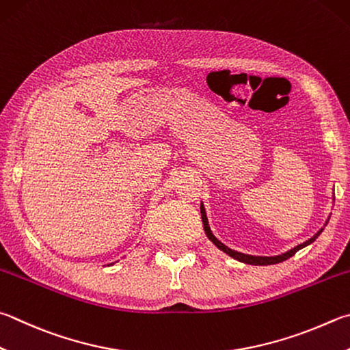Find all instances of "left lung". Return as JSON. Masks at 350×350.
Returning <instances> with one entry per match:
<instances>
[{
	"mask_svg": "<svg viewBox=\"0 0 350 350\" xmlns=\"http://www.w3.org/2000/svg\"><path fill=\"white\" fill-rule=\"evenodd\" d=\"M200 214H202V221H203V230H205V234L206 237L213 241V243L219 247L220 251H224L225 254H228V256L239 260V262H243V263H247V265H256V266H265V265H275V263H280V262H284V260H288L289 257L294 256V254L297 251L303 250L304 246H308L310 243H314V241L317 240V237L320 236V234L323 232V230H325V226L327 225V221L330 219V215L326 220L325 226L321 228V230L317 231L312 237H310L309 240L303 241V243L297 245L294 247H291L289 251H286L283 254H278V256H251V254H243V252H239V251H234L231 250V247H228L225 243H221V241L214 236L211 228H209V224H208V217H206V211H205V206H203V202L200 203Z\"/></svg>",
	"mask_w": 350,
	"mask_h": 350,
	"instance_id": "8db88e82",
	"label": "left lung"
}]
</instances>
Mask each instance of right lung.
<instances>
[{
	"label": "right lung",
	"instance_id": "right-lung-1",
	"mask_svg": "<svg viewBox=\"0 0 350 350\" xmlns=\"http://www.w3.org/2000/svg\"><path fill=\"white\" fill-rule=\"evenodd\" d=\"M111 265H114V263H111ZM109 266H110V265H109Z\"/></svg>",
	"mask_w": 350,
	"mask_h": 350
}]
</instances>
